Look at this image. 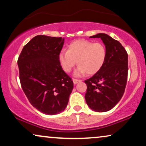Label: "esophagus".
Segmentation results:
<instances>
[{"mask_svg": "<svg viewBox=\"0 0 146 146\" xmlns=\"http://www.w3.org/2000/svg\"><path fill=\"white\" fill-rule=\"evenodd\" d=\"M73 83H74V84H77V83H79V82H81V79H73Z\"/></svg>", "mask_w": 146, "mask_h": 146, "instance_id": "esophagus-1", "label": "esophagus"}]
</instances>
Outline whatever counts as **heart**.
<instances>
[{
    "instance_id": "1",
    "label": "heart",
    "mask_w": 146,
    "mask_h": 146,
    "mask_svg": "<svg viewBox=\"0 0 146 146\" xmlns=\"http://www.w3.org/2000/svg\"><path fill=\"white\" fill-rule=\"evenodd\" d=\"M106 58V49L104 44L81 39L72 42L67 51H61L59 61L66 73L71 72L77 63L79 66L74 75L79 77L85 73L89 75L96 73L104 65Z\"/></svg>"
}]
</instances>
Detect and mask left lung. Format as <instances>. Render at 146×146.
<instances>
[{
	"label": "left lung",
	"mask_w": 146,
	"mask_h": 146,
	"mask_svg": "<svg viewBox=\"0 0 146 146\" xmlns=\"http://www.w3.org/2000/svg\"><path fill=\"white\" fill-rule=\"evenodd\" d=\"M90 38H100L106 45V58L100 71L85 81V98L91 110L106 112L111 110L121 100L127 84V53L117 40L105 33Z\"/></svg>",
	"instance_id": "obj_1"
}]
</instances>
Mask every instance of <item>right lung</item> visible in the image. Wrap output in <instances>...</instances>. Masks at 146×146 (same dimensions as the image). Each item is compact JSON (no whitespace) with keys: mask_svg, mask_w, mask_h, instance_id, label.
<instances>
[{"mask_svg":"<svg viewBox=\"0 0 146 146\" xmlns=\"http://www.w3.org/2000/svg\"><path fill=\"white\" fill-rule=\"evenodd\" d=\"M63 43L62 37L37 35L24 46L17 61L25 94L34 108L46 115L63 111L73 88L59 61Z\"/></svg>","mask_w":146,"mask_h":146,"instance_id":"right-lung-1","label":"right lung"}]
</instances>
